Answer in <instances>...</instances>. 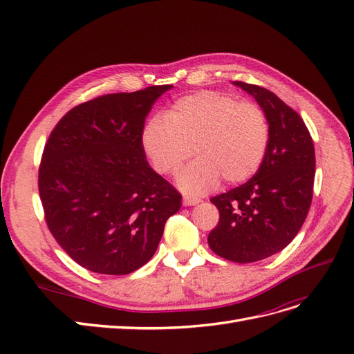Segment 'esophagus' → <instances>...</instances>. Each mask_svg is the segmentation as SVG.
<instances>
[{
  "mask_svg": "<svg viewBox=\"0 0 354 354\" xmlns=\"http://www.w3.org/2000/svg\"><path fill=\"white\" fill-rule=\"evenodd\" d=\"M201 202L199 198H190V196H185L183 198V205L185 207H192V205H198Z\"/></svg>",
  "mask_w": 354,
  "mask_h": 354,
  "instance_id": "1",
  "label": "esophagus"
}]
</instances>
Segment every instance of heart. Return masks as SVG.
<instances>
[{
	"mask_svg": "<svg viewBox=\"0 0 354 354\" xmlns=\"http://www.w3.org/2000/svg\"><path fill=\"white\" fill-rule=\"evenodd\" d=\"M269 122L260 106L216 91L177 99L168 115L149 118L142 147L153 168L174 176L194 153L198 156L177 178L186 194H205L220 180L236 185L260 168L269 145Z\"/></svg>",
	"mask_w": 354,
	"mask_h": 354,
	"instance_id": "heart-1",
	"label": "heart"
}]
</instances>
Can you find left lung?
I'll use <instances>...</instances> for the list:
<instances>
[{
    "mask_svg": "<svg viewBox=\"0 0 354 354\" xmlns=\"http://www.w3.org/2000/svg\"><path fill=\"white\" fill-rule=\"evenodd\" d=\"M257 100L269 122V145L255 176L211 198L220 220L208 245L233 263H254L282 251L301 229L313 198L315 146L304 121L277 95L234 81Z\"/></svg>",
    "mask_w": 354,
    "mask_h": 354,
    "instance_id": "1",
    "label": "left lung"
}]
</instances>
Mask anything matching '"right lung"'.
<instances>
[{"mask_svg":"<svg viewBox=\"0 0 354 354\" xmlns=\"http://www.w3.org/2000/svg\"><path fill=\"white\" fill-rule=\"evenodd\" d=\"M173 85L95 97L71 109L42 152L38 189L47 226L73 261L128 274L152 259L181 195L142 147L145 120Z\"/></svg>","mask_w":354,"mask_h":354,"instance_id":"obj_1","label":"right lung"}]
</instances>
